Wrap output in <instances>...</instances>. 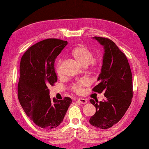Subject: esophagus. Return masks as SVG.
Segmentation results:
<instances>
[{"label":"esophagus","instance_id":"esophagus-1","mask_svg":"<svg viewBox=\"0 0 149 149\" xmlns=\"http://www.w3.org/2000/svg\"><path fill=\"white\" fill-rule=\"evenodd\" d=\"M77 100L79 102V103H81V104H86L87 103V99L86 98H77Z\"/></svg>","mask_w":149,"mask_h":149}]
</instances>
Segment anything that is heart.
<instances>
[{
    "label": "heart",
    "mask_w": 149,
    "mask_h": 149,
    "mask_svg": "<svg viewBox=\"0 0 149 149\" xmlns=\"http://www.w3.org/2000/svg\"><path fill=\"white\" fill-rule=\"evenodd\" d=\"M71 55L76 59L81 65L86 66L90 65V70H95L96 68V61L94 59V53L91 50L84 45H79L74 48L71 51ZM62 61L59 59L56 66V72L58 75L61 74V64ZM90 85V81L88 79L83 78L73 83L70 88L75 93H81L85 87Z\"/></svg>",
    "instance_id": "heart-1"
}]
</instances>
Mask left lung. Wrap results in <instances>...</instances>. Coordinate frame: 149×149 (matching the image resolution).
<instances>
[{
	"instance_id": "8db88e82",
	"label": "left lung",
	"mask_w": 149,
	"mask_h": 149,
	"mask_svg": "<svg viewBox=\"0 0 149 149\" xmlns=\"http://www.w3.org/2000/svg\"><path fill=\"white\" fill-rule=\"evenodd\" d=\"M104 46L101 72L98 78V84L92 91L103 92V101L90 99L96 107V113L90 118L92 126L107 129L118 122L125 115L134 95L132 74L126 55L111 40L94 37Z\"/></svg>"
}]
</instances>
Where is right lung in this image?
Listing matches in <instances>:
<instances>
[{"mask_svg": "<svg viewBox=\"0 0 149 149\" xmlns=\"http://www.w3.org/2000/svg\"><path fill=\"white\" fill-rule=\"evenodd\" d=\"M67 44L55 38L42 40L29 48L21 57L19 101L26 115L42 129L59 126L72 103L70 97L51 100L49 90L57 81L55 60Z\"/></svg>", "mask_w": 149, "mask_h": 149, "instance_id": "obj_1", "label": "right lung"}]
</instances>
